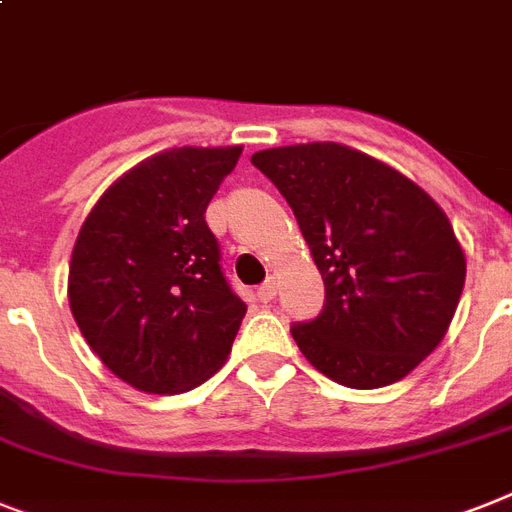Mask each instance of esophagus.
I'll return each instance as SVG.
<instances>
[{
  "mask_svg": "<svg viewBox=\"0 0 512 512\" xmlns=\"http://www.w3.org/2000/svg\"><path fill=\"white\" fill-rule=\"evenodd\" d=\"M273 297H276V278H268V281L257 289V299H260V302H270Z\"/></svg>",
  "mask_w": 512,
  "mask_h": 512,
  "instance_id": "34e87169",
  "label": "esophagus"
}]
</instances>
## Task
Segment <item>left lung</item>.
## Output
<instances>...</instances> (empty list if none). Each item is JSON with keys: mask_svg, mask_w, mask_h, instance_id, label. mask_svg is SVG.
<instances>
[{"mask_svg": "<svg viewBox=\"0 0 512 512\" xmlns=\"http://www.w3.org/2000/svg\"><path fill=\"white\" fill-rule=\"evenodd\" d=\"M294 210L326 305L292 328L315 371L352 389L405 378L439 347L465 284L450 218L392 165L336 141L252 155Z\"/></svg>", "mask_w": 512, "mask_h": 512, "instance_id": "1", "label": "left lung"}]
</instances>
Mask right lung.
I'll use <instances>...</instances> for the list:
<instances>
[{"label":"right lung","mask_w":512,"mask_h":512,"mask_svg":"<svg viewBox=\"0 0 512 512\" xmlns=\"http://www.w3.org/2000/svg\"><path fill=\"white\" fill-rule=\"evenodd\" d=\"M242 147H173L99 197L70 255V313L120 381L181 394L226 363L247 305L205 223Z\"/></svg>","instance_id":"1"}]
</instances>
